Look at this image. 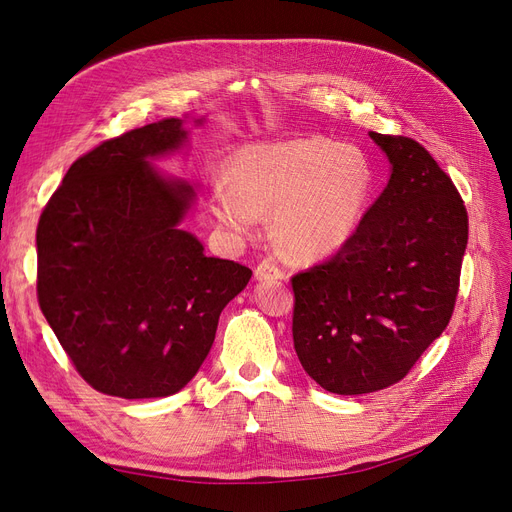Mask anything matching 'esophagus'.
I'll use <instances>...</instances> for the list:
<instances>
[{"label": "esophagus", "instance_id": "1", "mask_svg": "<svg viewBox=\"0 0 512 512\" xmlns=\"http://www.w3.org/2000/svg\"><path fill=\"white\" fill-rule=\"evenodd\" d=\"M254 277L260 279V281H264V279H283L285 271L279 267V264L273 258H264L256 267Z\"/></svg>", "mask_w": 512, "mask_h": 512}]
</instances>
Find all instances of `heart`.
<instances>
[{
	"mask_svg": "<svg viewBox=\"0 0 512 512\" xmlns=\"http://www.w3.org/2000/svg\"><path fill=\"white\" fill-rule=\"evenodd\" d=\"M372 191L363 153L327 138L248 147L231 161V182L214 187L212 208L235 233H252L273 212V235L296 260L336 254L351 239Z\"/></svg>",
	"mask_w": 512,
	"mask_h": 512,
	"instance_id": "b5f03b06",
	"label": "heart"
}]
</instances>
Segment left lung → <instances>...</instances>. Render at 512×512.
<instances>
[{
	"mask_svg": "<svg viewBox=\"0 0 512 512\" xmlns=\"http://www.w3.org/2000/svg\"><path fill=\"white\" fill-rule=\"evenodd\" d=\"M393 172L357 231L292 281L294 349L325 391L363 395L403 380L452 319L468 241L464 201L407 136L370 132Z\"/></svg>",
	"mask_w": 512,
	"mask_h": 512,
	"instance_id": "obj_1",
	"label": "left lung"
}]
</instances>
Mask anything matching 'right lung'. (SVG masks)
I'll list each match as a JSON object with an SVG mask.
<instances>
[{"label":"right lung","instance_id":"1","mask_svg":"<svg viewBox=\"0 0 512 512\" xmlns=\"http://www.w3.org/2000/svg\"><path fill=\"white\" fill-rule=\"evenodd\" d=\"M163 119L73 161L37 224V300L77 374L98 393H178L208 357L218 317L252 271L210 258L178 224L195 191L149 157L185 142Z\"/></svg>","mask_w":512,"mask_h":512}]
</instances>
